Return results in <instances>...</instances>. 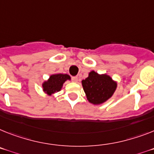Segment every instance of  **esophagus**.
<instances>
[{
    "label": "esophagus",
    "mask_w": 154,
    "mask_h": 154,
    "mask_svg": "<svg viewBox=\"0 0 154 154\" xmlns=\"http://www.w3.org/2000/svg\"><path fill=\"white\" fill-rule=\"evenodd\" d=\"M72 80H73V82H77L78 81V77L76 76V77H72Z\"/></svg>",
    "instance_id": "34e87169"
}]
</instances>
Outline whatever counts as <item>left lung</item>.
Instances as JSON below:
<instances>
[{"instance_id":"left-lung-1","label":"left lung","mask_w":154,"mask_h":154,"mask_svg":"<svg viewBox=\"0 0 154 154\" xmlns=\"http://www.w3.org/2000/svg\"><path fill=\"white\" fill-rule=\"evenodd\" d=\"M84 91L87 99L93 104H100L109 99L117 88V84L106 74L99 75L91 71L82 81Z\"/></svg>"}]
</instances>
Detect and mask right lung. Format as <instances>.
<instances>
[{"mask_svg": "<svg viewBox=\"0 0 154 154\" xmlns=\"http://www.w3.org/2000/svg\"><path fill=\"white\" fill-rule=\"evenodd\" d=\"M69 79L70 77L67 74L58 73V74L51 75L48 81L43 84L44 91L48 95H51L52 93L59 91L61 90L63 83L66 80Z\"/></svg>", "mask_w": 154, "mask_h": 154, "instance_id": "obj_1", "label": "right lung"}]
</instances>
